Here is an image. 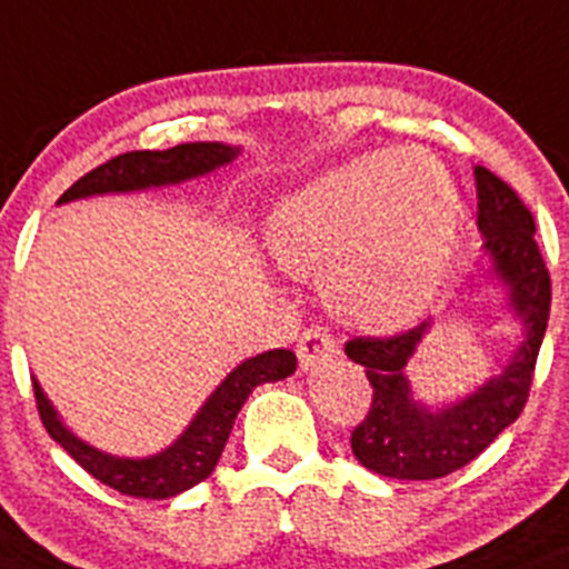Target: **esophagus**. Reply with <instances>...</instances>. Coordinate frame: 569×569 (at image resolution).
<instances>
[{
    "mask_svg": "<svg viewBox=\"0 0 569 569\" xmlns=\"http://www.w3.org/2000/svg\"><path fill=\"white\" fill-rule=\"evenodd\" d=\"M296 355H299L301 371L321 369L323 362H329L338 355V343H335V338L323 327H312L301 335Z\"/></svg>",
    "mask_w": 569,
    "mask_h": 569,
    "instance_id": "esophagus-1",
    "label": "esophagus"
}]
</instances>
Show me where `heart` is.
<instances>
[{"mask_svg": "<svg viewBox=\"0 0 569 569\" xmlns=\"http://www.w3.org/2000/svg\"><path fill=\"white\" fill-rule=\"evenodd\" d=\"M461 234V192L425 150H382L323 172L270 209L264 248L290 276L316 279L329 310L366 332L419 321Z\"/></svg>", "mask_w": 569, "mask_h": 569, "instance_id": "b5f03b06", "label": "heart"}]
</instances>
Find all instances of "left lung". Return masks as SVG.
<instances>
[{"label":"left lung","instance_id":"8db88e82","mask_svg":"<svg viewBox=\"0 0 569 569\" xmlns=\"http://www.w3.org/2000/svg\"><path fill=\"white\" fill-rule=\"evenodd\" d=\"M475 189L483 259H489V268L480 270V276L502 284L506 307L522 329V340L500 375L447 405L416 399L408 377V362L432 321L393 338L349 340L346 355L366 369L375 388L369 416L351 432V452L382 478L436 480L467 467L517 421L528 402L533 366L548 329L550 276L533 240V214L519 194L480 164L475 167Z\"/></svg>","mask_w":569,"mask_h":569}]
</instances>
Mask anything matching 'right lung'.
I'll return each instance as SVG.
<instances>
[{"label":"right lung","mask_w":569,"mask_h":569,"mask_svg":"<svg viewBox=\"0 0 569 569\" xmlns=\"http://www.w3.org/2000/svg\"><path fill=\"white\" fill-rule=\"evenodd\" d=\"M240 144L226 142H187L170 150H133V153H122L86 172L80 181H74L58 198V203L97 198V194H128L144 192V189L176 187V183L203 178L220 167L231 164L240 156ZM293 371L296 355L290 349H270L257 357H248L209 393L207 402L200 405L198 413L192 416V421L183 427V432L170 447L144 458L111 456V452L91 447L61 419V413L36 377H32V388H36L38 413H41L47 432L91 478L111 486L119 495L167 500V497L192 489L214 472L248 393L262 382L284 380Z\"/></svg>","instance_id":"right-lung-1"}]
</instances>
